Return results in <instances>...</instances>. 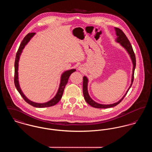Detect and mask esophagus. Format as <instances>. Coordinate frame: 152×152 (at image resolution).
<instances>
[{"label": "esophagus", "instance_id": "34e87169", "mask_svg": "<svg viewBox=\"0 0 152 152\" xmlns=\"http://www.w3.org/2000/svg\"><path fill=\"white\" fill-rule=\"evenodd\" d=\"M78 69L80 70V71H82L83 69V65H81L79 67H78Z\"/></svg>", "mask_w": 152, "mask_h": 152}]
</instances>
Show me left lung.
Wrapping results in <instances>:
<instances>
[{
  "mask_svg": "<svg viewBox=\"0 0 152 152\" xmlns=\"http://www.w3.org/2000/svg\"><path fill=\"white\" fill-rule=\"evenodd\" d=\"M115 30L116 32V35L117 36V38L116 39V42L119 43L123 48H124L127 51L128 53L130 56L131 59L132 60V64H133V69H132V79H131V83L130 85V86L126 92L125 93L124 96L119 101H118L116 103H114L113 104H102L100 103H97L96 102H95L89 96L88 91V79L86 77L84 76L83 77V94L84 99L85 101L91 106L97 108V109H106V108H110L114 107L118 104L124 99V97L126 95L127 92L129 90L130 88L131 87L132 83L134 81V71L135 69V66H136V58H135V55L134 53V52L133 50L132 45H131L130 42L129 41L128 39L125 35L124 33L123 32L121 29H120L118 28L115 27Z\"/></svg>",
  "mask_w": 152,
  "mask_h": 152,
  "instance_id": "1",
  "label": "left lung"
}]
</instances>
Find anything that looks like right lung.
Segmentation results:
<instances>
[{"mask_svg":"<svg viewBox=\"0 0 152 152\" xmlns=\"http://www.w3.org/2000/svg\"><path fill=\"white\" fill-rule=\"evenodd\" d=\"M35 34V33H29L27 35L24 37L23 40L21 42L20 45L19 46V48L18 49V51L16 53V56H15V63H14V84L15 86V88L18 92L20 93L21 96L23 97L24 100L29 104L30 105L35 107H38V108H43V107H50L53 106L54 105L56 104L61 99V97L63 96V92H64V89L66 87V85L67 83H68V80L69 78L70 75L74 72V71H76L75 69H71L69 70H67L64 71L61 76V80H60V83L59 85V88L58 89V91L52 99L49 100L48 102L43 103H38L34 102L32 101H31L29 100L27 97L24 95L23 92H22L20 85H19V82H18V61L20 59V56L21 55L23 49L26 46V45L28 43V42L31 40V39L34 37V35Z\"/></svg>","mask_w":152,"mask_h":152,"instance_id":"right-lung-1","label":"right lung"}]
</instances>
